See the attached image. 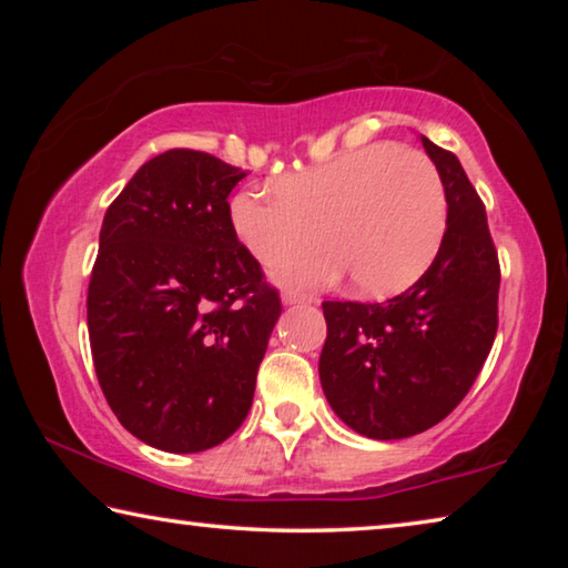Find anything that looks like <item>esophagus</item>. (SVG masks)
Listing matches in <instances>:
<instances>
[{
  "label": "esophagus",
  "mask_w": 568,
  "mask_h": 568,
  "mask_svg": "<svg viewBox=\"0 0 568 568\" xmlns=\"http://www.w3.org/2000/svg\"><path fill=\"white\" fill-rule=\"evenodd\" d=\"M281 301H283V305H295V303H313V297L301 293V291H283Z\"/></svg>",
  "instance_id": "esophagus-1"
}]
</instances>
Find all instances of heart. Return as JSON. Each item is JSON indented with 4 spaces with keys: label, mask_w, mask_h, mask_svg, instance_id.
Wrapping results in <instances>:
<instances>
[{
    "label": "heart",
    "mask_w": 568,
    "mask_h": 568,
    "mask_svg": "<svg viewBox=\"0 0 568 568\" xmlns=\"http://www.w3.org/2000/svg\"><path fill=\"white\" fill-rule=\"evenodd\" d=\"M230 223L263 265L317 244L333 248L277 265L283 285H331L348 273L368 295L408 287L438 253L446 230V190L420 150L376 142L271 187L243 190Z\"/></svg>",
    "instance_id": "b5f03b06"
}]
</instances>
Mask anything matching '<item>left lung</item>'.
<instances>
[{
	"instance_id": "8db88e82",
	"label": "left lung",
	"mask_w": 568,
	"mask_h": 568,
	"mask_svg": "<svg viewBox=\"0 0 568 568\" xmlns=\"http://www.w3.org/2000/svg\"><path fill=\"white\" fill-rule=\"evenodd\" d=\"M446 190L434 263L386 303H323L318 373L345 426L376 440L423 434L454 410L484 368L498 325V255L480 197L454 152L420 134Z\"/></svg>"
}]
</instances>
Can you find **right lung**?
<instances>
[{
	"label": "right lung",
	"mask_w": 568,
	"mask_h": 568,
	"mask_svg": "<svg viewBox=\"0 0 568 568\" xmlns=\"http://www.w3.org/2000/svg\"><path fill=\"white\" fill-rule=\"evenodd\" d=\"M243 178L207 152L168 150L102 220L88 293L94 371L122 426L168 454L235 434L283 311L230 223Z\"/></svg>",
	"instance_id": "add662e5"
}]
</instances>
